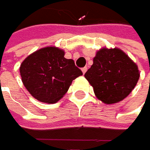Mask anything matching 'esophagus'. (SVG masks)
<instances>
[{
    "mask_svg": "<svg viewBox=\"0 0 150 150\" xmlns=\"http://www.w3.org/2000/svg\"><path fill=\"white\" fill-rule=\"evenodd\" d=\"M81 70H82V73H83V74H85V73L87 72V70H88V68H87V67H84V68H82Z\"/></svg>",
    "mask_w": 150,
    "mask_h": 150,
    "instance_id": "obj_1",
    "label": "esophagus"
}]
</instances>
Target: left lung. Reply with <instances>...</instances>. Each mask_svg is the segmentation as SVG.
Masks as SVG:
<instances>
[{"mask_svg":"<svg viewBox=\"0 0 150 150\" xmlns=\"http://www.w3.org/2000/svg\"><path fill=\"white\" fill-rule=\"evenodd\" d=\"M94 93L105 103H115L126 98L139 79L136 64L119 48H103L85 74Z\"/></svg>","mask_w":150,"mask_h":150,"instance_id":"obj_1","label":"left lung"}]
</instances>
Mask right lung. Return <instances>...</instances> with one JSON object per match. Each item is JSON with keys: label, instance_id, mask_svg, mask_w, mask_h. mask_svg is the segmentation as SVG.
Instances as JSON below:
<instances>
[{"label": "right lung", "instance_id": "right-lung-1", "mask_svg": "<svg viewBox=\"0 0 150 150\" xmlns=\"http://www.w3.org/2000/svg\"><path fill=\"white\" fill-rule=\"evenodd\" d=\"M83 73L73 59L64 58L57 47H45L27 57L20 65L24 86L35 99L55 103L69 90L72 81Z\"/></svg>", "mask_w": 150, "mask_h": 150}]
</instances>
